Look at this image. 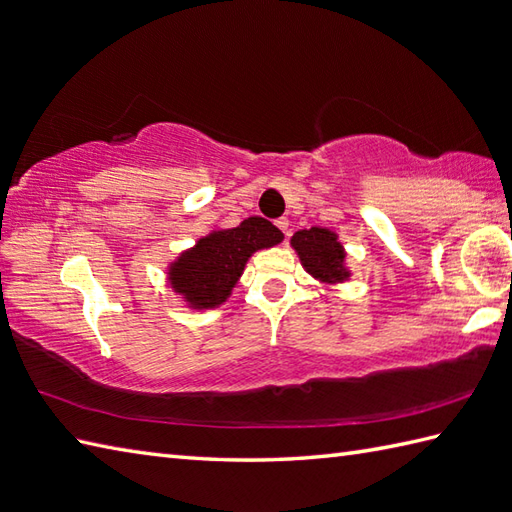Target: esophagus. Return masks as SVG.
Returning a JSON list of instances; mask_svg holds the SVG:
<instances>
[{
  "instance_id": "esophagus-1",
  "label": "esophagus",
  "mask_w": 512,
  "mask_h": 512,
  "mask_svg": "<svg viewBox=\"0 0 512 512\" xmlns=\"http://www.w3.org/2000/svg\"><path fill=\"white\" fill-rule=\"evenodd\" d=\"M277 227H279V231L285 235V237H288L290 235V222H288V218H279L277 222Z\"/></svg>"
}]
</instances>
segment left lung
<instances>
[{
	"mask_svg": "<svg viewBox=\"0 0 512 512\" xmlns=\"http://www.w3.org/2000/svg\"><path fill=\"white\" fill-rule=\"evenodd\" d=\"M292 248L299 255L303 268L310 272L312 277L325 283H340L347 281L351 272L344 266V253L342 244L338 242V235L329 229H303L292 235Z\"/></svg>",
	"mask_w": 512,
	"mask_h": 512,
	"instance_id": "obj_1",
	"label": "left lung"
}]
</instances>
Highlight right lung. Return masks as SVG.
<instances>
[{
	"label": "right lung",
	"mask_w": 512,
	"mask_h": 512,
	"mask_svg": "<svg viewBox=\"0 0 512 512\" xmlns=\"http://www.w3.org/2000/svg\"><path fill=\"white\" fill-rule=\"evenodd\" d=\"M283 240V233L264 218H246L240 227L213 231L200 237L174 264L168 279L194 310H209L229 299L242 277L248 257Z\"/></svg>",
	"instance_id": "obj_1"
}]
</instances>
